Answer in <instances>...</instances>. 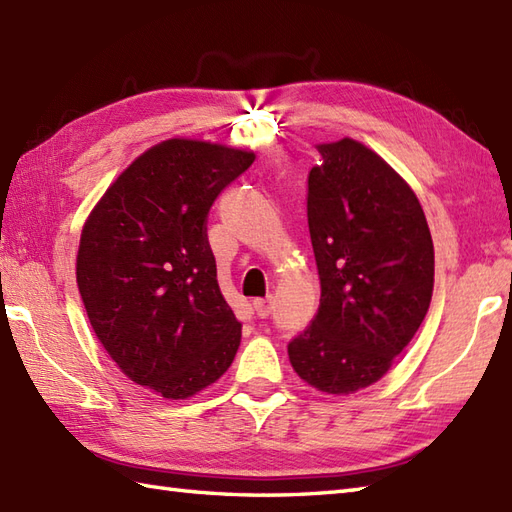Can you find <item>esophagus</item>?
<instances>
[{
	"instance_id": "obj_1",
	"label": "esophagus",
	"mask_w": 512,
	"mask_h": 512,
	"mask_svg": "<svg viewBox=\"0 0 512 512\" xmlns=\"http://www.w3.org/2000/svg\"><path fill=\"white\" fill-rule=\"evenodd\" d=\"M253 307L259 318H268L272 314V307H275V301H272V296H266V299H255Z\"/></svg>"
}]
</instances>
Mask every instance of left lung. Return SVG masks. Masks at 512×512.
<instances>
[{
  "instance_id": "obj_1",
  "label": "left lung",
  "mask_w": 512,
  "mask_h": 512,
  "mask_svg": "<svg viewBox=\"0 0 512 512\" xmlns=\"http://www.w3.org/2000/svg\"><path fill=\"white\" fill-rule=\"evenodd\" d=\"M307 224L320 307L288 355L307 384L349 395L386 375L417 334L434 288V244L408 183L353 139L318 146Z\"/></svg>"
}]
</instances>
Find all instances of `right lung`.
I'll return each mask as SVG.
<instances>
[{
    "mask_svg": "<svg viewBox=\"0 0 512 512\" xmlns=\"http://www.w3.org/2000/svg\"><path fill=\"white\" fill-rule=\"evenodd\" d=\"M253 152L170 139L106 189L80 235L76 281L89 323L135 384L187 399L216 382L240 347L207 218Z\"/></svg>",
    "mask_w": 512,
    "mask_h": 512,
    "instance_id": "obj_1",
    "label": "right lung"
}]
</instances>
